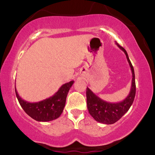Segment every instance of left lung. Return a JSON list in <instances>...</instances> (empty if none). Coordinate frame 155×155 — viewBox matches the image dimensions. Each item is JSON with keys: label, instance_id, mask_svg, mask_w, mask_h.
Here are the masks:
<instances>
[{"label": "left lung", "instance_id": "obj_1", "mask_svg": "<svg viewBox=\"0 0 155 155\" xmlns=\"http://www.w3.org/2000/svg\"><path fill=\"white\" fill-rule=\"evenodd\" d=\"M121 50H122L126 55L128 61L131 71H132V84H131L130 91L128 95L124 100L118 103L106 102L97 97L90 89L87 88V105L89 113L95 120L101 123L111 124L117 122L130 108L134 101L136 95V81H135L134 69L129 59L128 54L123 47H121L116 42Z\"/></svg>", "mask_w": 155, "mask_h": 155}]
</instances>
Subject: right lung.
Wrapping results in <instances>:
<instances>
[{
    "mask_svg": "<svg viewBox=\"0 0 155 155\" xmlns=\"http://www.w3.org/2000/svg\"><path fill=\"white\" fill-rule=\"evenodd\" d=\"M74 81L64 84L58 91L49 98L39 102L30 103L23 100L15 89L17 99L25 113L38 122H49L58 119L63 113L67 95Z\"/></svg>",
    "mask_w": 155,
    "mask_h": 155,
    "instance_id": "add662e5",
    "label": "right lung"
}]
</instances>
